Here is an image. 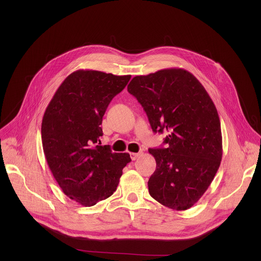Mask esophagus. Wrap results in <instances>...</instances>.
<instances>
[{
    "instance_id": "1",
    "label": "esophagus",
    "mask_w": 261,
    "mask_h": 261,
    "mask_svg": "<svg viewBox=\"0 0 261 261\" xmlns=\"http://www.w3.org/2000/svg\"><path fill=\"white\" fill-rule=\"evenodd\" d=\"M139 156H140V153H131V154H130V157H131V159H132L133 161L136 160Z\"/></svg>"
}]
</instances>
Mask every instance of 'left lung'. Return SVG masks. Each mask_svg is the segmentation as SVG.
<instances>
[{
	"instance_id": "1",
	"label": "left lung",
	"mask_w": 261,
	"mask_h": 261,
	"mask_svg": "<svg viewBox=\"0 0 261 261\" xmlns=\"http://www.w3.org/2000/svg\"><path fill=\"white\" fill-rule=\"evenodd\" d=\"M128 92L143 107L155 133L167 132V147L150 148L156 170L150 195L176 211L193 206L207 190L222 159L216 106L198 80L180 68L132 79Z\"/></svg>"
}]
</instances>
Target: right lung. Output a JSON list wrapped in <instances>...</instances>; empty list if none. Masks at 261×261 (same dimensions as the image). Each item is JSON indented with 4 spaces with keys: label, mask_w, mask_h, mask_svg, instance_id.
<instances>
[{
    "label": "right lung",
    "mask_w": 261,
    "mask_h": 261,
    "mask_svg": "<svg viewBox=\"0 0 261 261\" xmlns=\"http://www.w3.org/2000/svg\"><path fill=\"white\" fill-rule=\"evenodd\" d=\"M131 75L77 70L62 83L43 116L42 146L50 171L63 192L85 206L114 194L131 161L128 153L101 145L102 118Z\"/></svg>",
    "instance_id": "right-lung-1"
}]
</instances>
